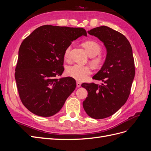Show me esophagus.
Masks as SVG:
<instances>
[{
    "instance_id": "1",
    "label": "esophagus",
    "mask_w": 151,
    "mask_h": 151,
    "mask_svg": "<svg viewBox=\"0 0 151 151\" xmlns=\"http://www.w3.org/2000/svg\"><path fill=\"white\" fill-rule=\"evenodd\" d=\"M76 85H77V87H78V88H79V87L81 86V83H80V82H77Z\"/></svg>"
}]
</instances>
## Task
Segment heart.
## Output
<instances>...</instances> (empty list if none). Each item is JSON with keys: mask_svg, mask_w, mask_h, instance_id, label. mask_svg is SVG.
Instances as JSON below:
<instances>
[{"mask_svg": "<svg viewBox=\"0 0 151 151\" xmlns=\"http://www.w3.org/2000/svg\"><path fill=\"white\" fill-rule=\"evenodd\" d=\"M83 47L86 48L87 52L93 59L91 62L95 66H99L101 64L103 59L99 55L101 52V47L97 42L93 40H88L83 43ZM71 47H68L64 52L65 59H68L70 57ZM67 74L78 81L86 80L88 76L92 74V68L88 65H82L80 64H74L68 66L66 70Z\"/></svg>", "mask_w": 151, "mask_h": 151, "instance_id": "obj_1", "label": "heart"}]
</instances>
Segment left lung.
Wrapping results in <instances>:
<instances>
[{
  "mask_svg": "<svg viewBox=\"0 0 151 151\" xmlns=\"http://www.w3.org/2000/svg\"><path fill=\"white\" fill-rule=\"evenodd\" d=\"M88 33L103 42L107 54L101 70L93 77L103 84L81 85L88 93L83 104L90 117L103 119L116 113L129 98L135 73L134 59L129 40L118 31L102 26Z\"/></svg>",
  "mask_w": 151,
  "mask_h": 151,
  "instance_id": "obj_1",
  "label": "left lung"
}]
</instances>
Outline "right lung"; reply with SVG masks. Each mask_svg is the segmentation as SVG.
<instances>
[{
	"label": "right lung",
	"instance_id": "right-lung-1",
	"mask_svg": "<svg viewBox=\"0 0 151 151\" xmlns=\"http://www.w3.org/2000/svg\"><path fill=\"white\" fill-rule=\"evenodd\" d=\"M82 35V28L44 25L36 28L22 42L15 79L24 106L35 115L49 117L60 110L74 91L70 77L58 79L64 70L66 48Z\"/></svg>",
	"mask_w": 151,
	"mask_h": 151
}]
</instances>
